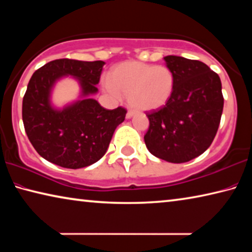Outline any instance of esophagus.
<instances>
[{"mask_svg": "<svg viewBox=\"0 0 252 252\" xmlns=\"http://www.w3.org/2000/svg\"><path fill=\"white\" fill-rule=\"evenodd\" d=\"M133 115H134V111H132V110H129V111H127V113H126V119L132 118Z\"/></svg>", "mask_w": 252, "mask_h": 252, "instance_id": "esophagus-1", "label": "esophagus"}]
</instances>
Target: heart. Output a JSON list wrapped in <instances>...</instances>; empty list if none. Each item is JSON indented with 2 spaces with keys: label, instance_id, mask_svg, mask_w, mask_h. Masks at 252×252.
Segmentation results:
<instances>
[{
  "label": "heart",
  "instance_id": "b5f03b06",
  "mask_svg": "<svg viewBox=\"0 0 252 252\" xmlns=\"http://www.w3.org/2000/svg\"><path fill=\"white\" fill-rule=\"evenodd\" d=\"M175 77L166 66L140 62H126L115 66L104 89L112 96H127L131 107L150 111L163 106L173 94Z\"/></svg>",
  "mask_w": 252,
  "mask_h": 252
}]
</instances>
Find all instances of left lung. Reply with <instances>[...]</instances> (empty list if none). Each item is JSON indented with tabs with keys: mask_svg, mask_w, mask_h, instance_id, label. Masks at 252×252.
Returning <instances> with one entry per match:
<instances>
[{
	"mask_svg": "<svg viewBox=\"0 0 252 252\" xmlns=\"http://www.w3.org/2000/svg\"><path fill=\"white\" fill-rule=\"evenodd\" d=\"M175 86L167 103L147 112L148 150L162 160L181 163L198 157L211 146L223 111L222 84L204 63L166 56Z\"/></svg>",
	"mask_w": 252,
	"mask_h": 252,
	"instance_id": "left-lung-1",
	"label": "left lung"
}]
</instances>
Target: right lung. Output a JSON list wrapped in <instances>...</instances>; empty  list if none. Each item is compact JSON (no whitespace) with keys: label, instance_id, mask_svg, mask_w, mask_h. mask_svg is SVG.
<instances>
[{"label":"right lung","instance_id":"right-lung-1","mask_svg":"<svg viewBox=\"0 0 252 252\" xmlns=\"http://www.w3.org/2000/svg\"><path fill=\"white\" fill-rule=\"evenodd\" d=\"M104 62L56 59L35 70L22 102V120L31 145L46 160L78 169L99 160L106 153L126 110H106L90 95L97 93ZM63 75L80 81L83 98L62 110L52 107L50 94Z\"/></svg>","mask_w":252,"mask_h":252}]
</instances>
